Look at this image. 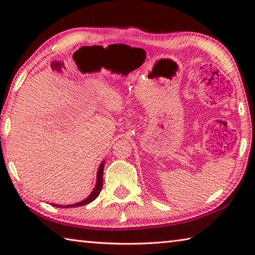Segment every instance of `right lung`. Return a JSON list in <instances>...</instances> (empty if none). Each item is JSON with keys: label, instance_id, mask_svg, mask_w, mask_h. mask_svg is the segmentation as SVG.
Wrapping results in <instances>:
<instances>
[{"label": "right lung", "instance_id": "add662e5", "mask_svg": "<svg viewBox=\"0 0 255 255\" xmlns=\"http://www.w3.org/2000/svg\"><path fill=\"white\" fill-rule=\"evenodd\" d=\"M105 162L106 161H102V163L100 164V166H99L98 169V173H97V184L96 187H94L93 191L91 192V195H90L88 198H85L83 201H80V202H76V204H73V205H65V206H62V205H56V204H51L55 207H62V208H70V207H81V206H84V205H88L90 202H92L96 198L99 196V193H100L101 189H102V185H103V167H105Z\"/></svg>", "mask_w": 255, "mask_h": 255}]
</instances>
